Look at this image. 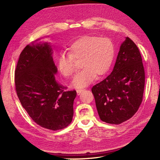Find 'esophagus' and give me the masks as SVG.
Listing matches in <instances>:
<instances>
[{
	"label": "esophagus",
	"mask_w": 160,
	"mask_h": 160,
	"mask_svg": "<svg viewBox=\"0 0 160 160\" xmlns=\"http://www.w3.org/2000/svg\"><path fill=\"white\" fill-rule=\"evenodd\" d=\"M83 91V89H77V95H80L81 93V92Z\"/></svg>",
	"instance_id": "obj_1"
}]
</instances>
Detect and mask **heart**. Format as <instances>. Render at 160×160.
I'll list each match as a JSON object with an SVG mask.
<instances>
[{"mask_svg": "<svg viewBox=\"0 0 160 160\" xmlns=\"http://www.w3.org/2000/svg\"><path fill=\"white\" fill-rule=\"evenodd\" d=\"M115 56V45L107 37L84 36L74 41L69 47V53H62L58 57L57 67L67 78L75 75L77 62L81 61L83 69L72 81L76 88L91 83L95 77L101 78L107 73Z\"/></svg>", "mask_w": 160, "mask_h": 160, "instance_id": "b5f03b06", "label": "heart"}]
</instances>
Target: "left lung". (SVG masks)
Masks as SVG:
<instances>
[{
  "mask_svg": "<svg viewBox=\"0 0 160 160\" xmlns=\"http://www.w3.org/2000/svg\"><path fill=\"white\" fill-rule=\"evenodd\" d=\"M144 87L142 55L127 37L120 47L113 71L91 89L101 120L120 124L133 117L142 102Z\"/></svg>",
  "mask_w": 160,
  "mask_h": 160,
  "instance_id": "8db88e82",
  "label": "left lung"
}]
</instances>
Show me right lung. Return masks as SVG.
Masks as SVG:
<instances>
[{
    "instance_id": "add662e5",
    "label": "right lung",
    "mask_w": 160,
    "mask_h": 160,
    "mask_svg": "<svg viewBox=\"0 0 160 160\" xmlns=\"http://www.w3.org/2000/svg\"><path fill=\"white\" fill-rule=\"evenodd\" d=\"M51 55L48 42L27 45L18 58L14 83L19 101L30 118L42 128L57 131L71 123L77 92L67 91L56 81L57 68Z\"/></svg>"
}]
</instances>
